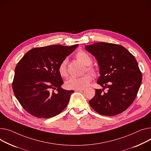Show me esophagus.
Returning <instances> with one entry per match:
<instances>
[{"label": "esophagus", "instance_id": "34e87169", "mask_svg": "<svg viewBox=\"0 0 151 151\" xmlns=\"http://www.w3.org/2000/svg\"><path fill=\"white\" fill-rule=\"evenodd\" d=\"M84 90V88H78V89H75L76 92H83Z\"/></svg>", "mask_w": 151, "mask_h": 151}]
</instances>
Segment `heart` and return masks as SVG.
Returning <instances> with one entry per match:
<instances>
[{
	"label": "heart",
	"mask_w": 151,
	"mask_h": 151,
	"mask_svg": "<svg viewBox=\"0 0 151 151\" xmlns=\"http://www.w3.org/2000/svg\"><path fill=\"white\" fill-rule=\"evenodd\" d=\"M76 58L79 61L83 63L86 66V70L93 75L96 74V70L92 67L89 65L91 64L92 62V58L90 56L84 51L79 50L76 53ZM67 59H64L60 63L58 67V72L61 76L65 78L68 75L67 67ZM92 79V76L89 73L85 74L83 76L75 78L71 77L69 78L65 82V86L68 89H78V88H83L87 87L90 83L91 82Z\"/></svg>",
	"instance_id": "b5f03b06"
}]
</instances>
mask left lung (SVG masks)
Masks as SVG:
<instances>
[{
	"label": "left lung",
	"instance_id": "obj_1",
	"mask_svg": "<svg viewBox=\"0 0 151 151\" xmlns=\"http://www.w3.org/2000/svg\"><path fill=\"white\" fill-rule=\"evenodd\" d=\"M85 47L97 60L100 74L97 83L103 88L96 89L90 106L103 115L121 114L134 101L142 81L135 57L115 44L101 42ZM105 88L106 93L103 92Z\"/></svg>",
	"mask_w": 151,
	"mask_h": 151
}]
</instances>
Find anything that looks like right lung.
<instances>
[{"label": "right lung", "instance_id": "1", "mask_svg": "<svg viewBox=\"0 0 151 151\" xmlns=\"http://www.w3.org/2000/svg\"><path fill=\"white\" fill-rule=\"evenodd\" d=\"M78 46L34 48L20 60L15 68L13 90L19 103L30 115L49 118L66 107L74 91L61 88L64 82L58 67Z\"/></svg>", "mask_w": 151, "mask_h": 151}]
</instances>
